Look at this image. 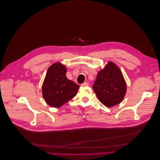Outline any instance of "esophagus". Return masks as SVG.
<instances>
[{
	"mask_svg": "<svg viewBox=\"0 0 160 160\" xmlns=\"http://www.w3.org/2000/svg\"><path fill=\"white\" fill-rule=\"evenodd\" d=\"M81 86H82V87H85V86H89V83L88 82H84V83H82V84H81Z\"/></svg>",
	"mask_w": 160,
	"mask_h": 160,
	"instance_id": "esophagus-1",
	"label": "esophagus"
}]
</instances>
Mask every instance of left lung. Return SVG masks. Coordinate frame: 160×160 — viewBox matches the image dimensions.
I'll return each instance as SVG.
<instances>
[{"mask_svg": "<svg viewBox=\"0 0 160 160\" xmlns=\"http://www.w3.org/2000/svg\"><path fill=\"white\" fill-rule=\"evenodd\" d=\"M92 88L100 102L108 108L120 103L127 91L122 71L111 61L98 72Z\"/></svg>", "mask_w": 160, "mask_h": 160, "instance_id": "8db88e82", "label": "left lung"}]
</instances>
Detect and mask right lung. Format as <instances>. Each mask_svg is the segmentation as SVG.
<instances>
[{"label":"right lung","instance_id":"obj_1","mask_svg":"<svg viewBox=\"0 0 160 160\" xmlns=\"http://www.w3.org/2000/svg\"><path fill=\"white\" fill-rule=\"evenodd\" d=\"M67 68L60 62L51 65L47 72L42 94L45 102L54 108L65 104L76 95L79 86L66 77Z\"/></svg>","mask_w":160,"mask_h":160}]
</instances>
